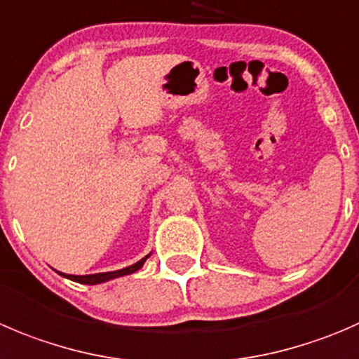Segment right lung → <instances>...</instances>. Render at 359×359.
<instances>
[{
    "instance_id": "right-lung-1",
    "label": "right lung",
    "mask_w": 359,
    "mask_h": 359,
    "mask_svg": "<svg viewBox=\"0 0 359 359\" xmlns=\"http://www.w3.org/2000/svg\"><path fill=\"white\" fill-rule=\"evenodd\" d=\"M149 256L142 257L140 261H137L135 264H131V266H126L123 268V270H116V272H105V273H93V276H66V273H61L62 277H66V279L69 280H75V283H80V284H100V283H107V280L110 279H116V277H123V276H130V273L137 272V270H140L142 266H144L145 259H147Z\"/></svg>"
}]
</instances>
